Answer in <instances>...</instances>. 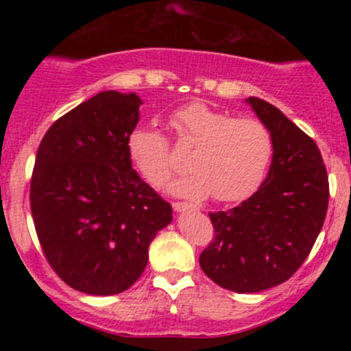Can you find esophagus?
Masks as SVG:
<instances>
[{"mask_svg": "<svg viewBox=\"0 0 351 351\" xmlns=\"http://www.w3.org/2000/svg\"><path fill=\"white\" fill-rule=\"evenodd\" d=\"M173 209H175L176 213H181V211H188V209H195V206L188 203H173Z\"/></svg>", "mask_w": 351, "mask_h": 351, "instance_id": "34e87169", "label": "esophagus"}]
</instances>
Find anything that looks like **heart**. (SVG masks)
<instances>
[{"mask_svg": "<svg viewBox=\"0 0 351 351\" xmlns=\"http://www.w3.org/2000/svg\"><path fill=\"white\" fill-rule=\"evenodd\" d=\"M170 123L180 145L191 147V170L168 183L173 195L203 199L215 195L223 203L243 201L259 189L274 155L271 132L257 119H236L204 102L176 108ZM127 152L140 176L162 186L171 171L170 142L153 125L130 132Z\"/></svg>", "mask_w": 351, "mask_h": 351, "instance_id": "obj_1", "label": "heart"}]
</instances>
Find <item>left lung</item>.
<instances>
[{
  "instance_id": "8db88e82",
  "label": "left lung",
  "mask_w": 351,
  "mask_h": 351,
  "mask_svg": "<svg viewBox=\"0 0 351 351\" xmlns=\"http://www.w3.org/2000/svg\"><path fill=\"white\" fill-rule=\"evenodd\" d=\"M245 102L271 132L272 163L251 198L209 215L215 239L199 265L223 289L252 293L291 279L307 259L327 216L328 176L315 142L279 108Z\"/></svg>"
}]
</instances>
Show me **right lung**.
Wrapping results in <instances>:
<instances>
[{
    "instance_id": "add662e5",
    "label": "right lung",
    "mask_w": 351,
    "mask_h": 351,
    "mask_svg": "<svg viewBox=\"0 0 351 351\" xmlns=\"http://www.w3.org/2000/svg\"><path fill=\"white\" fill-rule=\"evenodd\" d=\"M142 99L99 92L44 135L31 180V213L47 263L75 291L114 295L138 280L170 203L132 168L127 140Z\"/></svg>"
}]
</instances>
